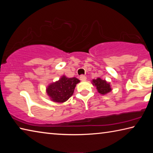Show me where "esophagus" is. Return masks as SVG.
I'll return each mask as SVG.
<instances>
[{"mask_svg": "<svg viewBox=\"0 0 153 153\" xmlns=\"http://www.w3.org/2000/svg\"><path fill=\"white\" fill-rule=\"evenodd\" d=\"M79 78H80V80H82V81H86V77L84 76V75H82V76L79 77Z\"/></svg>", "mask_w": 153, "mask_h": 153, "instance_id": "1", "label": "esophagus"}]
</instances>
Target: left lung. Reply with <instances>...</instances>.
<instances>
[{"instance_id": "obj_1", "label": "left lung", "mask_w": 153, "mask_h": 153, "mask_svg": "<svg viewBox=\"0 0 153 153\" xmlns=\"http://www.w3.org/2000/svg\"><path fill=\"white\" fill-rule=\"evenodd\" d=\"M92 84L96 87L98 92L102 95L107 94L112 90L110 82H107L105 79H102L100 77H98L96 79H93Z\"/></svg>"}]
</instances>
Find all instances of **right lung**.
I'll return each instance as SVG.
<instances>
[{
  "label": "right lung",
  "instance_id": "obj_1",
  "mask_svg": "<svg viewBox=\"0 0 153 153\" xmlns=\"http://www.w3.org/2000/svg\"><path fill=\"white\" fill-rule=\"evenodd\" d=\"M79 82L76 77H67L63 75L57 81L49 84L46 92L51 101L63 103L73 95L76 84Z\"/></svg>",
  "mask_w": 153,
  "mask_h": 153
}]
</instances>
